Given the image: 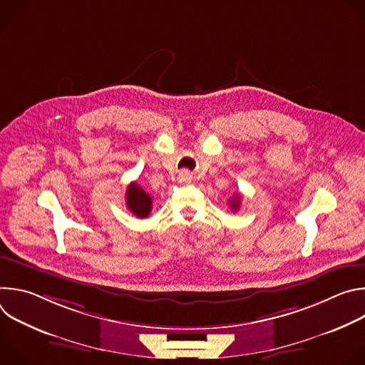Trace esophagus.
<instances>
[{
  "label": "esophagus",
  "mask_w": 365,
  "mask_h": 365,
  "mask_svg": "<svg viewBox=\"0 0 365 365\" xmlns=\"http://www.w3.org/2000/svg\"><path fill=\"white\" fill-rule=\"evenodd\" d=\"M178 180H179V183H182V185L190 183V182H192V173L187 172V170H182V172L179 173V176H178Z\"/></svg>",
  "instance_id": "obj_1"
}]
</instances>
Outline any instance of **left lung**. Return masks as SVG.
Listing matches in <instances>:
<instances>
[{
  "mask_svg": "<svg viewBox=\"0 0 365 365\" xmlns=\"http://www.w3.org/2000/svg\"><path fill=\"white\" fill-rule=\"evenodd\" d=\"M240 200H241V196L240 195H235L234 197H231L230 199V206H231V210H234V211H237L238 207H240Z\"/></svg>",
  "mask_w": 365,
  "mask_h": 365,
  "instance_id": "obj_1",
  "label": "left lung"
}]
</instances>
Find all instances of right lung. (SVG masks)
I'll list each match as a JSON object with an SVG mask.
<instances>
[{
	"mask_svg": "<svg viewBox=\"0 0 365 365\" xmlns=\"http://www.w3.org/2000/svg\"><path fill=\"white\" fill-rule=\"evenodd\" d=\"M127 206L128 210L138 218H147L151 212V197L145 190L135 182L127 187Z\"/></svg>",
	"mask_w": 365,
	"mask_h": 365,
	"instance_id": "right-lung-1",
	"label": "right lung"
}]
</instances>
